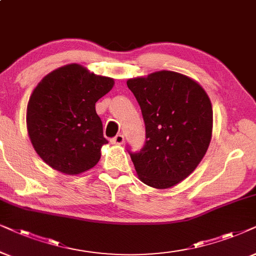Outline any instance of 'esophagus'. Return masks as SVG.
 <instances>
[{
	"label": "esophagus",
	"mask_w": 256,
	"mask_h": 256,
	"mask_svg": "<svg viewBox=\"0 0 256 256\" xmlns=\"http://www.w3.org/2000/svg\"><path fill=\"white\" fill-rule=\"evenodd\" d=\"M111 142H112V144H116V145H122V142H124V136L117 134L114 138L111 139Z\"/></svg>",
	"instance_id": "obj_1"
}]
</instances>
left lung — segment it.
<instances>
[{
	"mask_svg": "<svg viewBox=\"0 0 256 256\" xmlns=\"http://www.w3.org/2000/svg\"><path fill=\"white\" fill-rule=\"evenodd\" d=\"M140 105L146 142L131 153L138 178L158 190L186 179L206 154L213 110L202 85L185 74L162 70L126 82Z\"/></svg>",
	"mask_w": 256,
	"mask_h": 256,
	"instance_id": "obj_1",
	"label": "left lung"
}]
</instances>
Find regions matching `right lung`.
Here are the masks:
<instances>
[{"label":"right lung","instance_id":"1","mask_svg":"<svg viewBox=\"0 0 256 256\" xmlns=\"http://www.w3.org/2000/svg\"><path fill=\"white\" fill-rule=\"evenodd\" d=\"M114 85V78L72 63L51 71L34 88L26 128L37 154L51 168L77 176L100 162L108 140L96 103Z\"/></svg>","mask_w":256,"mask_h":256}]
</instances>
